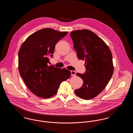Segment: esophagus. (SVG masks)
I'll use <instances>...</instances> for the list:
<instances>
[{"instance_id":"esophagus-1","label":"esophagus","mask_w":133,"mask_h":133,"mask_svg":"<svg viewBox=\"0 0 133 133\" xmlns=\"http://www.w3.org/2000/svg\"><path fill=\"white\" fill-rule=\"evenodd\" d=\"M71 76H76V72L75 71H71Z\"/></svg>"}]
</instances>
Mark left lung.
<instances>
[{"label": "left lung", "mask_w": 133, "mask_h": 133, "mask_svg": "<svg viewBox=\"0 0 133 133\" xmlns=\"http://www.w3.org/2000/svg\"><path fill=\"white\" fill-rule=\"evenodd\" d=\"M78 58L85 60L84 74L77 73L83 80L82 87L75 93L84 100L93 99L105 88L114 72L113 57L107 45L93 32L88 29L70 33Z\"/></svg>", "instance_id": "obj_1"}]
</instances>
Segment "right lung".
I'll return each instance as SVG.
<instances>
[{
	"label": "right lung",
	"mask_w": 133,
	"mask_h": 133,
	"mask_svg": "<svg viewBox=\"0 0 133 133\" xmlns=\"http://www.w3.org/2000/svg\"><path fill=\"white\" fill-rule=\"evenodd\" d=\"M68 32L46 28L29 36L18 52L19 73L26 85L37 96L49 98L57 93L60 84L69 79L71 71L48 66L57 42Z\"/></svg>",
	"instance_id": "add662e5"
}]
</instances>
